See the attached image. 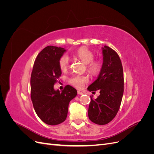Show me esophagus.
Segmentation results:
<instances>
[{
    "label": "esophagus",
    "mask_w": 154,
    "mask_h": 154,
    "mask_svg": "<svg viewBox=\"0 0 154 154\" xmlns=\"http://www.w3.org/2000/svg\"><path fill=\"white\" fill-rule=\"evenodd\" d=\"M78 94L79 95H82V94H83V92H80V91H78Z\"/></svg>",
    "instance_id": "34e87169"
}]
</instances>
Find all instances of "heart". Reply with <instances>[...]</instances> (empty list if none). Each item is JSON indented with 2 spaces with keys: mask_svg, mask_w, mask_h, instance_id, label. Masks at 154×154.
Listing matches in <instances>:
<instances>
[{
  "mask_svg": "<svg viewBox=\"0 0 154 154\" xmlns=\"http://www.w3.org/2000/svg\"><path fill=\"white\" fill-rule=\"evenodd\" d=\"M77 58L86 64L87 71L94 76L99 74L103 69V63L101 60H94V54L85 48L79 49L75 53ZM59 67L62 71H66L70 67V59L67 54H63L58 60ZM69 82L72 85L77 88H81L85 83L88 82L87 76L73 75L69 79Z\"/></svg>",
  "mask_w": 154,
  "mask_h": 154,
  "instance_id": "b5f03b06",
  "label": "heart"
}]
</instances>
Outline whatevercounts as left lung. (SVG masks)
Here are the masks:
<instances>
[{"label": "left lung", "mask_w": 154, "mask_h": 154, "mask_svg": "<svg viewBox=\"0 0 154 154\" xmlns=\"http://www.w3.org/2000/svg\"><path fill=\"white\" fill-rule=\"evenodd\" d=\"M103 66L97 80L87 88L89 91H99L96 100L91 96L88 116L92 122L103 125L110 122L120 108L124 91L122 61L118 54L109 46L103 48Z\"/></svg>", "instance_id": "8db88e82"}]
</instances>
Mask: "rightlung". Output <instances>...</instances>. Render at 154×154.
Instances as JSON below:
<instances>
[{"instance_id": "1", "label": "right lung", "mask_w": 154, "mask_h": 154, "mask_svg": "<svg viewBox=\"0 0 154 154\" xmlns=\"http://www.w3.org/2000/svg\"><path fill=\"white\" fill-rule=\"evenodd\" d=\"M66 49L49 45L36 57L31 75V99L40 119L49 125H57L67 118L69 102L77 91L69 85L60 92L54 89L62 71L58 60ZM60 82V81H59Z\"/></svg>"}]
</instances>
